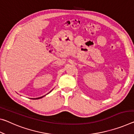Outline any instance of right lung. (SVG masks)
Segmentation results:
<instances>
[{
  "mask_svg": "<svg viewBox=\"0 0 134 134\" xmlns=\"http://www.w3.org/2000/svg\"><path fill=\"white\" fill-rule=\"evenodd\" d=\"M44 96L43 97H39V98H33V99H40V98H43Z\"/></svg>",
  "mask_w": 134,
  "mask_h": 134,
  "instance_id": "right-lung-1",
  "label": "right lung"
}]
</instances>
